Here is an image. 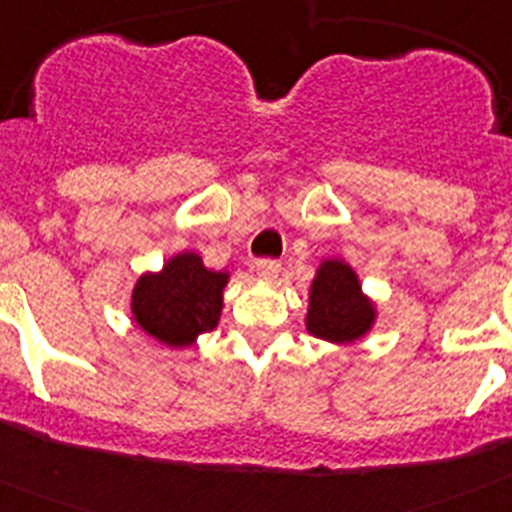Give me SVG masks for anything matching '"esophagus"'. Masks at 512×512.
Instances as JSON below:
<instances>
[{"mask_svg":"<svg viewBox=\"0 0 512 512\" xmlns=\"http://www.w3.org/2000/svg\"><path fill=\"white\" fill-rule=\"evenodd\" d=\"M279 269H282V264L274 259H261L259 264H256V271H259V277L266 279V282H274V279L279 277Z\"/></svg>","mask_w":512,"mask_h":512,"instance_id":"1","label":"esophagus"}]
</instances>
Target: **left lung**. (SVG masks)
<instances>
[{"instance_id":"1","label":"left lung","mask_w":512,"mask_h":512,"mask_svg":"<svg viewBox=\"0 0 512 512\" xmlns=\"http://www.w3.org/2000/svg\"><path fill=\"white\" fill-rule=\"evenodd\" d=\"M377 318V302L361 289L354 266L338 256L320 261L307 295V333L336 346H351L372 333Z\"/></svg>"}]
</instances>
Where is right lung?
<instances>
[{
    "label": "right lung",
    "mask_w": 512,
    "mask_h": 512,
    "mask_svg": "<svg viewBox=\"0 0 512 512\" xmlns=\"http://www.w3.org/2000/svg\"><path fill=\"white\" fill-rule=\"evenodd\" d=\"M230 271L207 269L200 253L182 251L158 271H143L130 295L133 320L169 348H189L220 323Z\"/></svg>",
    "instance_id": "obj_1"
}]
</instances>
